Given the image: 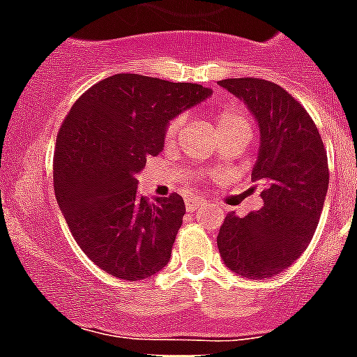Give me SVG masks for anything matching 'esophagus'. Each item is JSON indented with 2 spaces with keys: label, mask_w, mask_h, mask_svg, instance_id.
<instances>
[{
  "label": "esophagus",
  "mask_w": 357,
  "mask_h": 357,
  "mask_svg": "<svg viewBox=\"0 0 357 357\" xmlns=\"http://www.w3.org/2000/svg\"><path fill=\"white\" fill-rule=\"evenodd\" d=\"M203 205H205V199H203V197H196V196L188 197L187 203H185V206H187L188 212L197 211V208H202Z\"/></svg>",
  "instance_id": "obj_1"
}]
</instances>
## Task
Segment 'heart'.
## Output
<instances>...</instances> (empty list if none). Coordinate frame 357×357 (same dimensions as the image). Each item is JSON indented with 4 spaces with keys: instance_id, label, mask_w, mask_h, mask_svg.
Here are the masks:
<instances>
[{
    "instance_id": "heart-1",
    "label": "heart",
    "mask_w": 357,
    "mask_h": 357,
    "mask_svg": "<svg viewBox=\"0 0 357 357\" xmlns=\"http://www.w3.org/2000/svg\"><path fill=\"white\" fill-rule=\"evenodd\" d=\"M181 125H183V118H174L167 125V128H165V139L174 142ZM214 127L215 130H225V128H245V130H250V119H248V116L243 110L234 107V105H225V107H221V109L214 112Z\"/></svg>"
}]
</instances>
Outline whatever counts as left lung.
Wrapping results in <instances>:
<instances>
[{"label": "left lung", "mask_w": 357, "mask_h": 357, "mask_svg": "<svg viewBox=\"0 0 357 357\" xmlns=\"http://www.w3.org/2000/svg\"><path fill=\"white\" fill-rule=\"evenodd\" d=\"M220 85L247 105L259 128L252 181L263 187V206L245 218L227 214L218 248L236 274L272 278L303 254L316 232L328 188L326 151L312 118L280 85L259 77Z\"/></svg>", "instance_id": "8db88e82"}]
</instances>
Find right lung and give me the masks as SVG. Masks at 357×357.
<instances>
[{"instance_id":"1","label":"right lung","mask_w":357,"mask_h":357,"mask_svg":"<svg viewBox=\"0 0 357 357\" xmlns=\"http://www.w3.org/2000/svg\"><path fill=\"white\" fill-rule=\"evenodd\" d=\"M211 94L197 83L116 74L72 105L56 139L54 192L74 239L101 271L136 281L169 263L183 197L146 202L137 196V174L163 151L167 125Z\"/></svg>"}]
</instances>
